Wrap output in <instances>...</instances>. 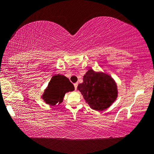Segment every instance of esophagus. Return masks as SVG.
<instances>
[{
    "label": "esophagus",
    "mask_w": 154,
    "mask_h": 154,
    "mask_svg": "<svg viewBox=\"0 0 154 154\" xmlns=\"http://www.w3.org/2000/svg\"><path fill=\"white\" fill-rule=\"evenodd\" d=\"M77 85H78V83H74V86H75V90H77Z\"/></svg>",
    "instance_id": "esophagus-1"
}]
</instances>
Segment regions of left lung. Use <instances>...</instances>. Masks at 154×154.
Here are the masks:
<instances>
[{
	"instance_id": "1",
	"label": "left lung",
	"mask_w": 154,
	"mask_h": 154,
	"mask_svg": "<svg viewBox=\"0 0 154 154\" xmlns=\"http://www.w3.org/2000/svg\"><path fill=\"white\" fill-rule=\"evenodd\" d=\"M88 105L94 110L101 111L109 108L118 97V86L110 75L89 69L84 75L83 83L78 85Z\"/></svg>"
}]
</instances>
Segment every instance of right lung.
Returning <instances> with one entry per match:
<instances>
[{"mask_svg":"<svg viewBox=\"0 0 154 154\" xmlns=\"http://www.w3.org/2000/svg\"><path fill=\"white\" fill-rule=\"evenodd\" d=\"M73 90V84L66 77L60 74L55 75L51 77L41 98L48 105L54 106L63 101L65 94Z\"/></svg>","mask_w":154,"mask_h":154,"instance_id":"add662e5","label":"right lung"}]
</instances>
